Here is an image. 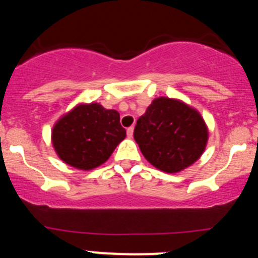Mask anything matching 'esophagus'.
Wrapping results in <instances>:
<instances>
[{
  "mask_svg": "<svg viewBox=\"0 0 258 258\" xmlns=\"http://www.w3.org/2000/svg\"><path fill=\"white\" fill-rule=\"evenodd\" d=\"M133 133H134V127L131 126V127H127V131H126V134L129 138H133Z\"/></svg>",
  "mask_w": 258,
  "mask_h": 258,
  "instance_id": "1",
  "label": "esophagus"
}]
</instances>
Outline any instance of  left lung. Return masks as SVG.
<instances>
[{
    "instance_id": "1",
    "label": "left lung",
    "mask_w": 258,
    "mask_h": 258,
    "mask_svg": "<svg viewBox=\"0 0 258 258\" xmlns=\"http://www.w3.org/2000/svg\"><path fill=\"white\" fill-rule=\"evenodd\" d=\"M134 140L155 168L178 173L199 160L208 142V126L184 102L159 97L137 120Z\"/></svg>"
}]
</instances>
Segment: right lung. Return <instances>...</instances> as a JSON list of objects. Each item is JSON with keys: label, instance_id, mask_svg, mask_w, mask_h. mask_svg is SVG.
<instances>
[{"label": "right lung", "instance_id": "1", "mask_svg": "<svg viewBox=\"0 0 258 258\" xmlns=\"http://www.w3.org/2000/svg\"><path fill=\"white\" fill-rule=\"evenodd\" d=\"M126 137L120 113L99 103H80L61 116L51 131L60 160L80 170L102 165Z\"/></svg>", "mask_w": 258, "mask_h": 258}]
</instances>
